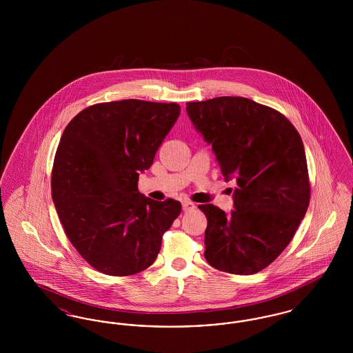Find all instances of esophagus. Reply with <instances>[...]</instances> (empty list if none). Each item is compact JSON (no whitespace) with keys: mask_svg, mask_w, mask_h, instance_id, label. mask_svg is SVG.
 I'll use <instances>...</instances> for the list:
<instances>
[{"mask_svg":"<svg viewBox=\"0 0 353 353\" xmlns=\"http://www.w3.org/2000/svg\"><path fill=\"white\" fill-rule=\"evenodd\" d=\"M196 208V205L193 202L184 201L183 202V210L184 212H189V210H193Z\"/></svg>","mask_w":353,"mask_h":353,"instance_id":"esophagus-1","label":"esophagus"}]
</instances>
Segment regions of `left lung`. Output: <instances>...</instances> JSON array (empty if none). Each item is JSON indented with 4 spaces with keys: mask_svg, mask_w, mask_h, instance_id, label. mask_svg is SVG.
<instances>
[{
    "mask_svg": "<svg viewBox=\"0 0 353 353\" xmlns=\"http://www.w3.org/2000/svg\"><path fill=\"white\" fill-rule=\"evenodd\" d=\"M194 128L212 144L234 210L208 203L205 258L214 269L252 275L272 263L305 216L311 188L302 137L276 110L241 97L186 103Z\"/></svg>",
    "mask_w": 353,
    "mask_h": 353,
    "instance_id": "obj_1",
    "label": "left lung"
}]
</instances>
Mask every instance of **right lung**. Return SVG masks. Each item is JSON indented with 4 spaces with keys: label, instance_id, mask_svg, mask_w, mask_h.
Instances as JSON below:
<instances>
[{
    "label": "right lung",
    "instance_id": "right-lung-1",
    "mask_svg": "<svg viewBox=\"0 0 353 353\" xmlns=\"http://www.w3.org/2000/svg\"><path fill=\"white\" fill-rule=\"evenodd\" d=\"M180 115L177 103H98L65 128L51 172V196L70 242L112 276L148 269L181 203L140 194L139 174Z\"/></svg>",
    "mask_w": 353,
    "mask_h": 353
}]
</instances>
